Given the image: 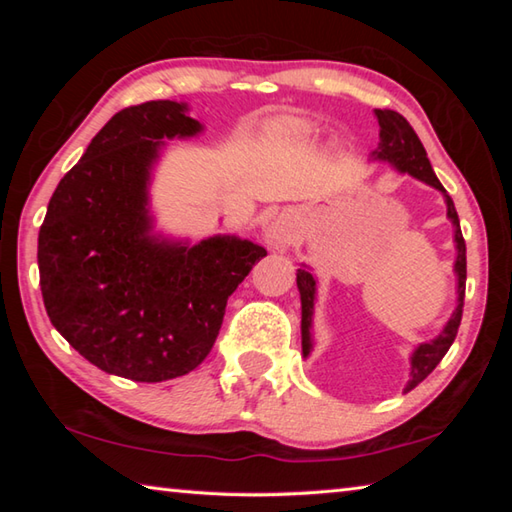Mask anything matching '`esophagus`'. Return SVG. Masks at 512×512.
<instances>
[{"instance_id": "34e87169", "label": "esophagus", "mask_w": 512, "mask_h": 512, "mask_svg": "<svg viewBox=\"0 0 512 512\" xmlns=\"http://www.w3.org/2000/svg\"><path fill=\"white\" fill-rule=\"evenodd\" d=\"M266 241L271 248H284L291 244V230L282 221H275L271 228L266 230Z\"/></svg>"}]
</instances>
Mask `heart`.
Returning a JSON list of instances; mask_svg holds the SVG:
<instances>
[{
	"label": "heart",
	"mask_w": 512,
	"mask_h": 512,
	"mask_svg": "<svg viewBox=\"0 0 512 512\" xmlns=\"http://www.w3.org/2000/svg\"><path fill=\"white\" fill-rule=\"evenodd\" d=\"M271 133H273V137H277V140H305V137H309V133H311V126L305 119L287 117V119H280L277 124H273Z\"/></svg>",
	"instance_id": "obj_1"
}]
</instances>
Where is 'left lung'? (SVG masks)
Listing matches in <instances>:
<instances>
[{
  "instance_id": "1",
  "label": "left lung",
  "mask_w": 512,
  "mask_h": 512,
  "mask_svg": "<svg viewBox=\"0 0 512 512\" xmlns=\"http://www.w3.org/2000/svg\"><path fill=\"white\" fill-rule=\"evenodd\" d=\"M375 117L379 121V146L372 151V160L393 164L397 171L409 173V176L422 180L431 187H436L440 194L445 196L447 203V219L454 225V244H456V262L454 273L458 280V298L456 309L452 318L447 320L443 332L429 343H420L411 354V377L406 384L404 393L413 391L422 379H427L433 368L438 366L440 359L445 357L447 350L452 348L456 339L458 325H461L463 316V298H465V277H467V262H465V239L461 232V223H458V214L452 196L445 192V187L440 185L436 173L431 169V162L427 158V151L420 142V137L415 135L409 121H406L400 112L395 110H375ZM298 291L302 302V354L309 357L311 352V318H314V302H316V280L307 268H298Z\"/></svg>"
}]
</instances>
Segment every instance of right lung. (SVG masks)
I'll return each mask as SVG.
<instances>
[{
	"mask_svg": "<svg viewBox=\"0 0 512 512\" xmlns=\"http://www.w3.org/2000/svg\"><path fill=\"white\" fill-rule=\"evenodd\" d=\"M201 131L187 103L119 110L60 180L40 225L51 325L110 375L155 384L192 372L219 336L228 298L266 257L239 237L189 246L153 235L149 185L164 140Z\"/></svg>",
	"mask_w": 512,
	"mask_h": 512,
	"instance_id": "1",
	"label": "right lung"
}]
</instances>
